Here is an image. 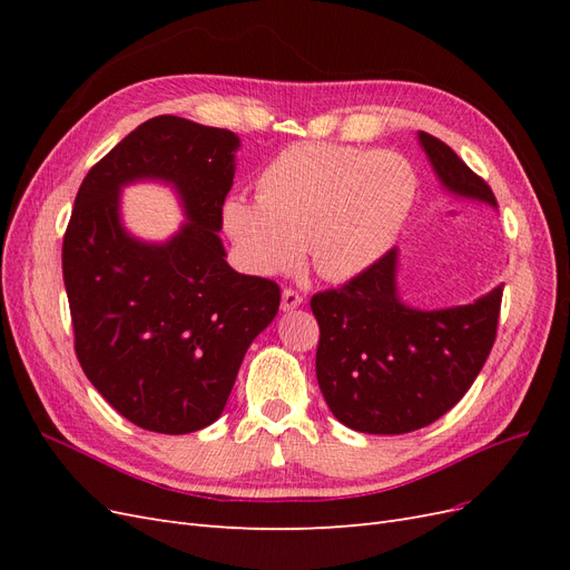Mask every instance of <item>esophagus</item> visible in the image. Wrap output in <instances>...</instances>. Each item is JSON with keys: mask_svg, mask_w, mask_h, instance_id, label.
Listing matches in <instances>:
<instances>
[{"mask_svg": "<svg viewBox=\"0 0 570 570\" xmlns=\"http://www.w3.org/2000/svg\"><path fill=\"white\" fill-rule=\"evenodd\" d=\"M304 302V297L295 289H283V297H281V308L283 312H292V308H297Z\"/></svg>", "mask_w": 570, "mask_h": 570, "instance_id": "esophagus-1", "label": "esophagus"}]
</instances>
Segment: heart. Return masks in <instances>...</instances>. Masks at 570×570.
Segmentation results:
<instances>
[{
    "label": "heart",
    "mask_w": 570,
    "mask_h": 570,
    "mask_svg": "<svg viewBox=\"0 0 570 570\" xmlns=\"http://www.w3.org/2000/svg\"><path fill=\"white\" fill-rule=\"evenodd\" d=\"M416 195V170L402 154L297 142L264 166L256 199L230 195L220 216L254 275L295 271L306 247L318 275L350 281L392 249Z\"/></svg>",
    "instance_id": "b5f03b06"
}]
</instances>
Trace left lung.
Segmentation results:
<instances>
[{
  "instance_id": "1",
  "label": "left lung",
  "mask_w": 570,
  "mask_h": 570,
  "mask_svg": "<svg viewBox=\"0 0 570 570\" xmlns=\"http://www.w3.org/2000/svg\"><path fill=\"white\" fill-rule=\"evenodd\" d=\"M419 145L446 193L497 209L490 185L452 147L419 132ZM400 252L347 285L312 297L321 327L318 387L333 416L368 435H404L444 416L469 392L497 337L502 289L473 304L413 308L396 287Z\"/></svg>"
}]
</instances>
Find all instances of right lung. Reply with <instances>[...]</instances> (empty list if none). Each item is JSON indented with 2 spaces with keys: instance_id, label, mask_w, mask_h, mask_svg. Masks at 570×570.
<instances>
[{
  "instance_id": "obj_1",
  "label": "right lung",
  "mask_w": 570,
  "mask_h": 570,
  "mask_svg": "<svg viewBox=\"0 0 570 570\" xmlns=\"http://www.w3.org/2000/svg\"><path fill=\"white\" fill-rule=\"evenodd\" d=\"M239 137L178 116L137 126L85 176L63 235V285L88 381L130 423L185 435L212 425L281 287L228 266L218 237ZM157 179L188 220L145 244L119 218V189Z\"/></svg>"
}]
</instances>
